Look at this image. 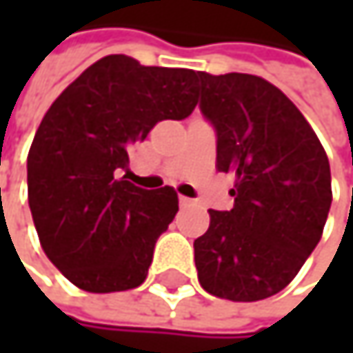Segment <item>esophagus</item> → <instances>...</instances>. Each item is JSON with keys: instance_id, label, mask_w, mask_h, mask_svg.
Listing matches in <instances>:
<instances>
[{"instance_id": "esophagus-1", "label": "esophagus", "mask_w": 353, "mask_h": 353, "mask_svg": "<svg viewBox=\"0 0 353 353\" xmlns=\"http://www.w3.org/2000/svg\"><path fill=\"white\" fill-rule=\"evenodd\" d=\"M192 204V200L190 198H185V196H179V206H190Z\"/></svg>"}]
</instances>
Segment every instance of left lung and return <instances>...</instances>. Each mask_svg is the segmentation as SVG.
Wrapping results in <instances>:
<instances>
[{
	"mask_svg": "<svg viewBox=\"0 0 353 353\" xmlns=\"http://www.w3.org/2000/svg\"><path fill=\"white\" fill-rule=\"evenodd\" d=\"M200 112L216 132V168L233 174L231 210H208L194 241L202 288L253 303L286 288L317 247L331 208L329 159L311 124L270 81L198 73Z\"/></svg>",
	"mask_w": 353,
	"mask_h": 353,
	"instance_id": "left-lung-1",
	"label": "left lung"
}]
</instances>
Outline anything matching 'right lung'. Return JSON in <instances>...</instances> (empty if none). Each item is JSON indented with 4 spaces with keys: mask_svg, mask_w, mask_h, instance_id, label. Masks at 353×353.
Returning <instances> with one entry per match:
<instances>
[{
    "mask_svg": "<svg viewBox=\"0 0 353 353\" xmlns=\"http://www.w3.org/2000/svg\"><path fill=\"white\" fill-rule=\"evenodd\" d=\"M196 79L192 69L108 54L44 114L28 153V204L46 257L81 290L120 292L145 282L177 194L170 185L143 190L120 174L128 147L159 120L192 114Z\"/></svg>",
    "mask_w": 353,
    "mask_h": 353,
    "instance_id": "right-lung-1",
    "label": "right lung"
}]
</instances>
